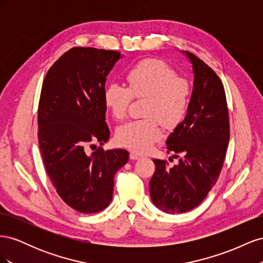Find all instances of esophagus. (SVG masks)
<instances>
[{
  "instance_id": "obj_1",
  "label": "esophagus",
  "mask_w": 263,
  "mask_h": 263,
  "mask_svg": "<svg viewBox=\"0 0 263 263\" xmlns=\"http://www.w3.org/2000/svg\"><path fill=\"white\" fill-rule=\"evenodd\" d=\"M129 158L132 159V160H138V159L141 158V156L138 155V154H136V153H130V154H129Z\"/></svg>"
}]
</instances>
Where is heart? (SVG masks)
I'll use <instances>...</instances> for the list:
<instances>
[{"mask_svg": "<svg viewBox=\"0 0 263 263\" xmlns=\"http://www.w3.org/2000/svg\"><path fill=\"white\" fill-rule=\"evenodd\" d=\"M128 87L108 83L103 100L107 109L117 121L128 114L133 99L146 98L144 116L118 127L116 141L119 146L135 153L144 154L162 137L161 123L171 128L184 118L192 86L185 78L160 59H144L134 65L126 73Z\"/></svg>", "mask_w": 263, "mask_h": 263, "instance_id": "obj_1", "label": "heart"}]
</instances>
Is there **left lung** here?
Wrapping results in <instances>:
<instances>
[{
	"label": "left lung",
	"mask_w": 263,
	"mask_h": 263,
	"mask_svg": "<svg viewBox=\"0 0 263 263\" xmlns=\"http://www.w3.org/2000/svg\"><path fill=\"white\" fill-rule=\"evenodd\" d=\"M194 86L184 121L166 139L169 153L183 155L169 168L165 160L154 159L156 171L149 182L150 196L159 210L185 213L200 205L216 184L229 142L226 94L215 71L192 52Z\"/></svg>",
	"instance_id": "obj_1"
}]
</instances>
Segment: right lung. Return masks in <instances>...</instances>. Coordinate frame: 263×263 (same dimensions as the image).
Instances as JSON below:
<instances>
[{"label": "right lung", "mask_w": 263, "mask_h": 263, "mask_svg": "<svg viewBox=\"0 0 263 263\" xmlns=\"http://www.w3.org/2000/svg\"><path fill=\"white\" fill-rule=\"evenodd\" d=\"M119 58L116 50L73 47L50 67L42 86L38 144L46 172L62 201L84 214L107 208L115 173L128 161L124 149L86 153L87 145L109 138L103 92Z\"/></svg>", "instance_id": "obj_1"}]
</instances>
